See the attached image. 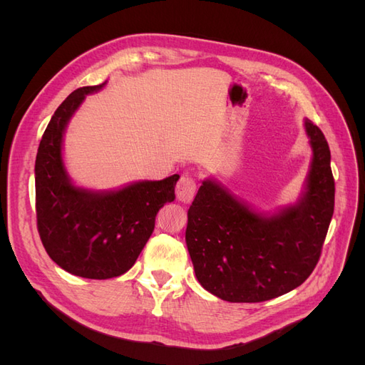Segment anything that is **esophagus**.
<instances>
[{
    "label": "esophagus",
    "instance_id": "obj_1",
    "mask_svg": "<svg viewBox=\"0 0 365 365\" xmlns=\"http://www.w3.org/2000/svg\"><path fill=\"white\" fill-rule=\"evenodd\" d=\"M196 185L197 184L193 176H189V175L181 176L178 184H176V197H178V201L184 204L192 202L193 196L196 193Z\"/></svg>",
    "mask_w": 365,
    "mask_h": 365
}]
</instances>
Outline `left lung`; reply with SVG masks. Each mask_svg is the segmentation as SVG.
<instances>
[{"mask_svg":"<svg viewBox=\"0 0 365 365\" xmlns=\"http://www.w3.org/2000/svg\"><path fill=\"white\" fill-rule=\"evenodd\" d=\"M314 158L303 200L260 217L213 181L187 212L185 244L202 288L231 303H259L298 288L315 269L335 207L324 134L306 120Z\"/></svg>","mask_w":365,"mask_h":365,"instance_id":"obj_1","label":"left lung"}]
</instances>
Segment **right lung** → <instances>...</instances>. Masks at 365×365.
<instances>
[{
    "label": "right lung",
    "instance_id": "1",
    "mask_svg": "<svg viewBox=\"0 0 365 365\" xmlns=\"http://www.w3.org/2000/svg\"><path fill=\"white\" fill-rule=\"evenodd\" d=\"M102 85L77 88L54 111L39 143L36 224L50 259L83 279L118 277L134 267L153 228L158 210L175 200L180 175L143 181L111 193L74 187L62 164V135L85 94Z\"/></svg>",
    "mask_w": 365,
    "mask_h": 365
}]
</instances>
